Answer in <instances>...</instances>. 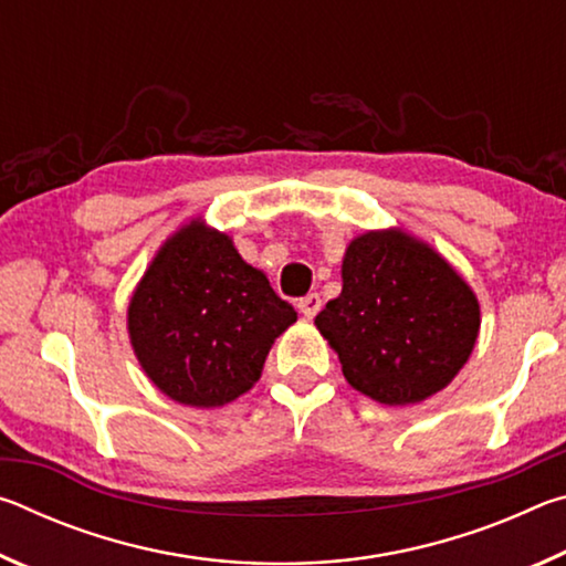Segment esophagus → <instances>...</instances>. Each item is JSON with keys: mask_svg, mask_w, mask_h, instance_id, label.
<instances>
[{"mask_svg": "<svg viewBox=\"0 0 566 566\" xmlns=\"http://www.w3.org/2000/svg\"><path fill=\"white\" fill-rule=\"evenodd\" d=\"M296 310H300L306 319H312L314 314H317V312L322 310V296H319L317 292L302 296V300L296 302Z\"/></svg>", "mask_w": 566, "mask_h": 566, "instance_id": "1", "label": "esophagus"}]
</instances>
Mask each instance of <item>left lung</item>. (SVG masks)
Masks as SVG:
<instances>
[{
  "instance_id": "left-lung-1",
  "label": "left lung",
  "mask_w": 566,
  "mask_h": 566,
  "mask_svg": "<svg viewBox=\"0 0 566 566\" xmlns=\"http://www.w3.org/2000/svg\"><path fill=\"white\" fill-rule=\"evenodd\" d=\"M349 385L381 405H417L464 367L479 334V302L432 247L401 229L352 239L342 294L317 314Z\"/></svg>"
}]
</instances>
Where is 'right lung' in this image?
Instances as JSON below:
<instances>
[{
    "label": "right lung",
    "mask_w": 566,
    "mask_h": 566,
    "mask_svg": "<svg viewBox=\"0 0 566 566\" xmlns=\"http://www.w3.org/2000/svg\"><path fill=\"white\" fill-rule=\"evenodd\" d=\"M296 322L227 234L191 219L147 266L127 310L132 349L159 391L224 407L256 385L274 339Z\"/></svg>",
    "instance_id": "add662e5"
}]
</instances>
